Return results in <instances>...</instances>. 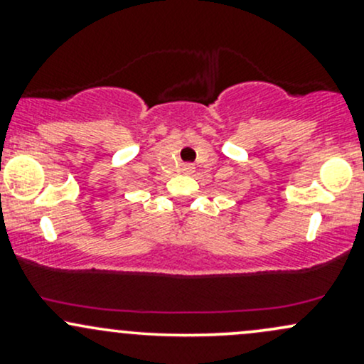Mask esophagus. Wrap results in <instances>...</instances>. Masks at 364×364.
<instances>
[{
    "instance_id": "esophagus-1",
    "label": "esophagus",
    "mask_w": 364,
    "mask_h": 364,
    "mask_svg": "<svg viewBox=\"0 0 364 364\" xmlns=\"http://www.w3.org/2000/svg\"><path fill=\"white\" fill-rule=\"evenodd\" d=\"M181 169H183V173H186V174H191L195 171V168L191 164H185Z\"/></svg>"
}]
</instances>
